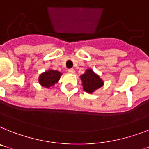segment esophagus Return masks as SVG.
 I'll return each mask as SVG.
<instances>
[{"label": "esophagus", "mask_w": 149, "mask_h": 149, "mask_svg": "<svg viewBox=\"0 0 149 149\" xmlns=\"http://www.w3.org/2000/svg\"><path fill=\"white\" fill-rule=\"evenodd\" d=\"M68 72H69V73L74 74L75 72H74V70L73 68H70V69H68Z\"/></svg>", "instance_id": "1"}]
</instances>
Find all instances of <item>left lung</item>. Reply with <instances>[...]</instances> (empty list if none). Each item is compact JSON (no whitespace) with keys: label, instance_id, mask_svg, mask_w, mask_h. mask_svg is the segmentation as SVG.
<instances>
[{"label":"left lung","instance_id":"1","mask_svg":"<svg viewBox=\"0 0 149 149\" xmlns=\"http://www.w3.org/2000/svg\"><path fill=\"white\" fill-rule=\"evenodd\" d=\"M80 77L82 81L84 91L89 94H91L104 85L103 80L91 68L86 70L84 74H81Z\"/></svg>","mask_w":149,"mask_h":149}]
</instances>
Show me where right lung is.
Returning a JSON list of instances; mask_svg holds the SVG:
<instances>
[{"instance_id":"right-lung-1","label":"right lung","mask_w":149,"mask_h":149,"mask_svg":"<svg viewBox=\"0 0 149 149\" xmlns=\"http://www.w3.org/2000/svg\"><path fill=\"white\" fill-rule=\"evenodd\" d=\"M61 75V73L58 71L49 69L39 75V82L42 87L49 88L50 87H53L55 84L58 82Z\"/></svg>"}]
</instances>
